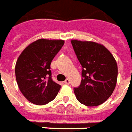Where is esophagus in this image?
I'll return each instance as SVG.
<instances>
[{"mask_svg": "<svg viewBox=\"0 0 132 132\" xmlns=\"http://www.w3.org/2000/svg\"><path fill=\"white\" fill-rule=\"evenodd\" d=\"M64 82L65 84H67V85H69V84H70V80H69V79H66L64 81Z\"/></svg>", "mask_w": 132, "mask_h": 132, "instance_id": "1", "label": "esophagus"}]
</instances>
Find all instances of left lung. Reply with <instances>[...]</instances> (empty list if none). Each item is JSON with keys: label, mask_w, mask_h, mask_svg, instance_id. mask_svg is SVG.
Segmentation results:
<instances>
[{"label": "left lung", "mask_w": 132, "mask_h": 132, "mask_svg": "<svg viewBox=\"0 0 132 132\" xmlns=\"http://www.w3.org/2000/svg\"><path fill=\"white\" fill-rule=\"evenodd\" d=\"M71 43L82 66L80 85L74 88L76 98L87 106H99L109 98L116 87V60L101 44L78 40H72Z\"/></svg>", "instance_id": "1"}]
</instances>
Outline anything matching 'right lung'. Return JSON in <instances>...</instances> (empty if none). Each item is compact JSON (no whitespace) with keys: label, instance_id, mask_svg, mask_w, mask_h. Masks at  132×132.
I'll return each mask as SVG.
<instances>
[{"label":"right lung","instance_id":"right-lung-1","mask_svg":"<svg viewBox=\"0 0 132 132\" xmlns=\"http://www.w3.org/2000/svg\"><path fill=\"white\" fill-rule=\"evenodd\" d=\"M64 43L63 40L38 39L26 47L17 60V84L24 97L34 104H47L55 98L60 89L61 85L52 78L50 64Z\"/></svg>","mask_w":132,"mask_h":132}]
</instances>
